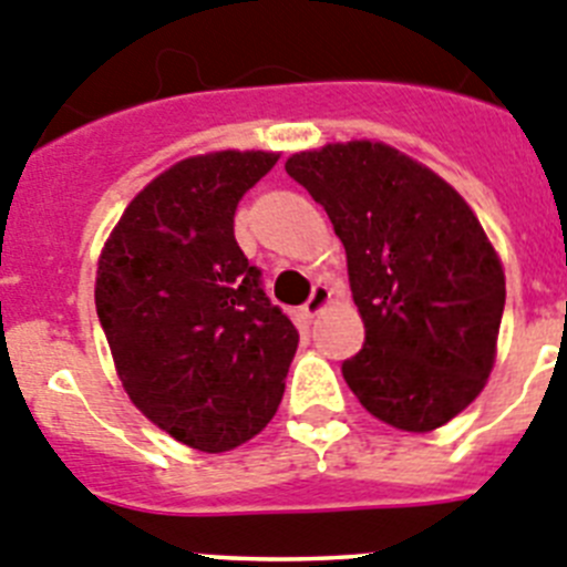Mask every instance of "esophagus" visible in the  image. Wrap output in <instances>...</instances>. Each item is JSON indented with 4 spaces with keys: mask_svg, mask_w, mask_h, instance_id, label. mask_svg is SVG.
<instances>
[{
    "mask_svg": "<svg viewBox=\"0 0 567 567\" xmlns=\"http://www.w3.org/2000/svg\"><path fill=\"white\" fill-rule=\"evenodd\" d=\"M329 303H332V289L323 287V284H318V287L312 289V295H309L307 303H303V315H307V318H318V315L323 312Z\"/></svg>",
    "mask_w": 567,
    "mask_h": 567,
    "instance_id": "34e87169",
    "label": "esophagus"
}]
</instances>
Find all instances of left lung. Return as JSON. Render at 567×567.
<instances>
[{"instance_id": "left-lung-1", "label": "left lung", "mask_w": 567, "mask_h": 567, "mask_svg": "<svg viewBox=\"0 0 567 567\" xmlns=\"http://www.w3.org/2000/svg\"><path fill=\"white\" fill-rule=\"evenodd\" d=\"M343 240L365 343L343 378L365 412L434 432L468 409L497 360L505 272L474 209L434 169L352 138L287 158Z\"/></svg>"}]
</instances>
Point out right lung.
Here are the masks:
<instances>
[{"label": "right lung", "instance_id": "right-lung-1", "mask_svg": "<svg viewBox=\"0 0 567 567\" xmlns=\"http://www.w3.org/2000/svg\"><path fill=\"white\" fill-rule=\"evenodd\" d=\"M278 158H182L127 204L99 255L96 312L115 374L150 423L195 452H233L264 432L298 349L233 229L240 195Z\"/></svg>", "mask_w": 567, "mask_h": 567}]
</instances>
